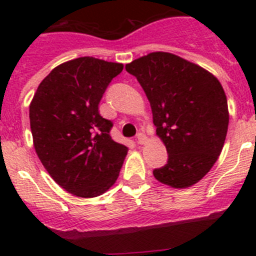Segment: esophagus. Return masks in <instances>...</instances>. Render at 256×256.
I'll return each mask as SVG.
<instances>
[{"label":"esophagus","instance_id":"esophagus-1","mask_svg":"<svg viewBox=\"0 0 256 256\" xmlns=\"http://www.w3.org/2000/svg\"><path fill=\"white\" fill-rule=\"evenodd\" d=\"M146 142H148V137H146L144 133H138V134H137V144H144Z\"/></svg>","mask_w":256,"mask_h":256}]
</instances>
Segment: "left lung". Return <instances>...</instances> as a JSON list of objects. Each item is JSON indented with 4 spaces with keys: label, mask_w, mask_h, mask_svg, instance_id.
Listing matches in <instances>:
<instances>
[{
    "label": "left lung",
    "mask_w": 256,
    "mask_h": 256,
    "mask_svg": "<svg viewBox=\"0 0 256 256\" xmlns=\"http://www.w3.org/2000/svg\"><path fill=\"white\" fill-rule=\"evenodd\" d=\"M144 88L156 136L168 162L154 177L173 188H188L206 176L222 152L230 112L220 82L180 56L156 51L126 65Z\"/></svg>",
    "instance_id": "obj_1"
}]
</instances>
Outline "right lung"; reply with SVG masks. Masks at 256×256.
Instances as JSON below:
<instances>
[{"mask_svg":"<svg viewBox=\"0 0 256 256\" xmlns=\"http://www.w3.org/2000/svg\"><path fill=\"white\" fill-rule=\"evenodd\" d=\"M120 62L91 56L58 65L40 83L29 105L33 144L52 180L78 198H96L116 182L128 148L110 136L98 112Z\"/></svg>","mask_w":256,"mask_h":256,"instance_id":"obj_1","label":"right lung"}]
</instances>
